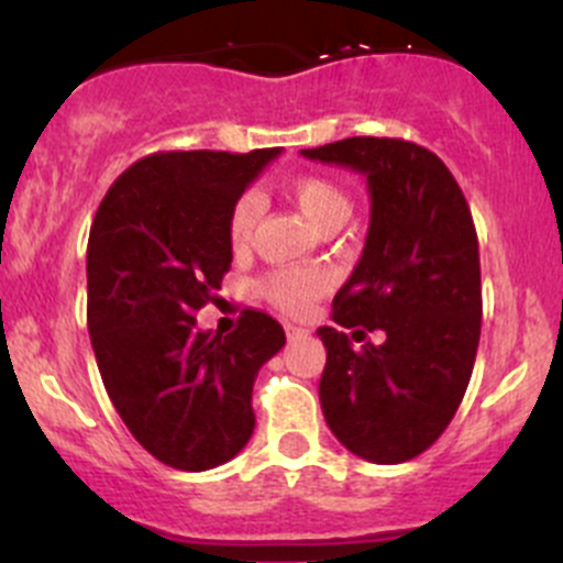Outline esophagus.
<instances>
[{
	"instance_id": "obj_1",
	"label": "esophagus",
	"mask_w": 563,
	"mask_h": 563,
	"mask_svg": "<svg viewBox=\"0 0 563 563\" xmlns=\"http://www.w3.org/2000/svg\"><path fill=\"white\" fill-rule=\"evenodd\" d=\"M286 334H288V340H294V338H308L310 329L294 327V323H286Z\"/></svg>"
}]
</instances>
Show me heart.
<instances>
[{"mask_svg":"<svg viewBox=\"0 0 563 563\" xmlns=\"http://www.w3.org/2000/svg\"><path fill=\"white\" fill-rule=\"evenodd\" d=\"M288 198L299 207V212L316 225L318 231L343 225L351 214V198L334 179L321 174H305L288 181ZM261 201L255 192H245L234 201L229 214V240L231 247L242 250L253 240L255 223H258ZM327 275L316 269H280L266 275L258 283V291L269 299L283 313L302 316L310 305L327 291Z\"/></svg>","mask_w":563,"mask_h":563,"instance_id":"b5f03b06","label":"heart"}]
</instances>
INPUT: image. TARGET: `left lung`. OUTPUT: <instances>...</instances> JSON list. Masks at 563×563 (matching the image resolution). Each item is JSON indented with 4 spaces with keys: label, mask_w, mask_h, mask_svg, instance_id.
Returning a JSON list of instances; mask_svg holds the SVG:
<instances>
[{
    "label": "left lung",
    "mask_w": 563,
    "mask_h": 563,
    "mask_svg": "<svg viewBox=\"0 0 563 563\" xmlns=\"http://www.w3.org/2000/svg\"><path fill=\"white\" fill-rule=\"evenodd\" d=\"M308 161L354 168L371 190L365 250L321 327L327 365L318 397L340 444L371 463H402L435 444L474 371L482 329L479 242L463 190L424 146L356 139L302 150ZM382 328L384 344L360 352Z\"/></svg>",
    "instance_id": "8db88e82"
}]
</instances>
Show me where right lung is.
<instances>
[{"mask_svg":"<svg viewBox=\"0 0 563 563\" xmlns=\"http://www.w3.org/2000/svg\"><path fill=\"white\" fill-rule=\"evenodd\" d=\"M280 150L155 152L100 201L87 245V327L113 408L161 463H229L255 428L253 382L286 345L272 316L245 310L231 334L198 332L231 269L229 214Z\"/></svg>","mask_w":563,"mask_h":563,"instance_id":"add662e5","label":"right lung"}]
</instances>
